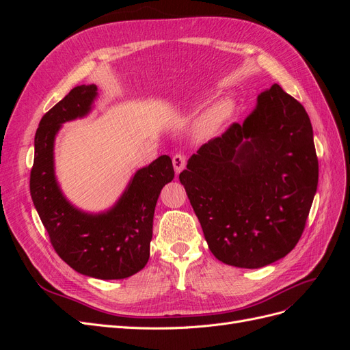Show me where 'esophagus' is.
Returning <instances> with one entry per match:
<instances>
[{
    "instance_id": "1",
    "label": "esophagus",
    "mask_w": 350,
    "mask_h": 350,
    "mask_svg": "<svg viewBox=\"0 0 350 350\" xmlns=\"http://www.w3.org/2000/svg\"><path fill=\"white\" fill-rule=\"evenodd\" d=\"M172 163H174L175 172L179 174V172H181L183 169L185 167V165H187V157H185L184 154H175V156L172 157Z\"/></svg>"
}]
</instances>
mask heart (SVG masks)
Returning <instances> with one entry per match:
<instances>
[{"instance_id": "1", "label": "heart", "mask_w": 350, "mask_h": 350, "mask_svg": "<svg viewBox=\"0 0 350 350\" xmlns=\"http://www.w3.org/2000/svg\"><path fill=\"white\" fill-rule=\"evenodd\" d=\"M232 112H234V103L229 99H224L217 103H215L213 107H210L206 109L203 113L200 115V118L197 120L196 124V137L198 140H206L210 139V137L216 135L221 126L226 124V121L232 116Z\"/></svg>"}]
</instances>
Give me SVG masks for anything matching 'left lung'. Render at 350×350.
<instances>
[{
    "label": "left lung",
    "mask_w": 350,
    "mask_h": 350,
    "mask_svg": "<svg viewBox=\"0 0 350 350\" xmlns=\"http://www.w3.org/2000/svg\"><path fill=\"white\" fill-rule=\"evenodd\" d=\"M210 251L260 269L295 248L319 185L312 125L279 84L242 124L203 144L179 174Z\"/></svg>",
    "instance_id": "8db88e82"
}]
</instances>
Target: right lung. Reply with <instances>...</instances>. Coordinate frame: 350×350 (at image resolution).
I'll list each match as a JSON object with an SVG mask.
<instances>
[{"instance_id":"right-lung-1","label":"right lung","mask_w":350,"mask_h":350,"mask_svg":"<svg viewBox=\"0 0 350 350\" xmlns=\"http://www.w3.org/2000/svg\"><path fill=\"white\" fill-rule=\"evenodd\" d=\"M96 94L94 84H81L42 116L35 135L30 196L52 247L71 269L102 280L125 279L149 261L154 207L175 172L171 157L159 156L134 174L108 211L92 215L70 204L55 178V135L61 124L88 115Z\"/></svg>"}]
</instances>
